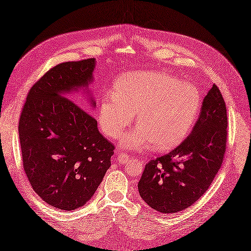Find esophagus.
Wrapping results in <instances>:
<instances>
[{
	"mask_svg": "<svg viewBox=\"0 0 251 251\" xmlns=\"http://www.w3.org/2000/svg\"><path fill=\"white\" fill-rule=\"evenodd\" d=\"M130 155L126 154V153H118V161L120 162V164H126V162L130 159Z\"/></svg>",
	"mask_w": 251,
	"mask_h": 251,
	"instance_id": "1",
	"label": "esophagus"
}]
</instances>
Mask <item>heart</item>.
<instances>
[{
	"mask_svg": "<svg viewBox=\"0 0 251 251\" xmlns=\"http://www.w3.org/2000/svg\"><path fill=\"white\" fill-rule=\"evenodd\" d=\"M115 93L101 99L99 123L118 138L137 113V127L121 142L126 148L169 150L190 133L201 112V95L194 84L157 72L126 74L115 83Z\"/></svg>",
	"mask_w": 251,
	"mask_h": 251,
	"instance_id": "1",
	"label": "heart"
}]
</instances>
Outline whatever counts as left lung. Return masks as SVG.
Wrapping results in <instances>:
<instances>
[{"instance_id": "8db88e82", "label": "left lung", "mask_w": 251, "mask_h": 251, "mask_svg": "<svg viewBox=\"0 0 251 251\" xmlns=\"http://www.w3.org/2000/svg\"><path fill=\"white\" fill-rule=\"evenodd\" d=\"M227 109L216 84L208 92L191 134L179 146L145 167L138 191L161 213H175L193 205L218 174L227 145Z\"/></svg>"}]
</instances>
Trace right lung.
<instances>
[{
	"label": "right lung",
	"mask_w": 251,
	"mask_h": 251,
	"mask_svg": "<svg viewBox=\"0 0 251 251\" xmlns=\"http://www.w3.org/2000/svg\"><path fill=\"white\" fill-rule=\"evenodd\" d=\"M94 69V58L51 67L31 86L20 116L25 174L40 198L61 210L92 199L115 150L97 120L68 98L91 82Z\"/></svg>",
	"instance_id": "1"
}]
</instances>
